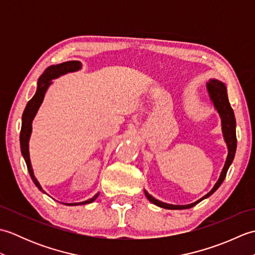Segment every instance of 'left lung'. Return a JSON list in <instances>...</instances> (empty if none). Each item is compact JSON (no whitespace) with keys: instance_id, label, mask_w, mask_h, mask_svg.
Returning a JSON list of instances; mask_svg holds the SVG:
<instances>
[{"instance_id":"obj_1","label":"left lung","mask_w":255,"mask_h":255,"mask_svg":"<svg viewBox=\"0 0 255 255\" xmlns=\"http://www.w3.org/2000/svg\"><path fill=\"white\" fill-rule=\"evenodd\" d=\"M207 90H208L210 99L214 103V106L216 107V110H217V112L219 113V115L221 117V125H223V132H224L225 141L227 143V147H228V156H227L226 163H225L223 171H221L219 180L217 181V183L215 184L213 189H211V191L207 195H205L204 197L198 199L197 202L189 204V205H171V204L162 203V202H160V200L155 199L154 197L151 196L148 192H144L145 196H147V198L150 200V202L153 203L156 206H159V207L165 208V209H187V208L194 207L195 205H197L199 202H202L203 199L209 197L211 194H214L216 191H217L219 186L221 185V183H223L225 180L230 164L232 163V161H234L235 154H236V149H237L236 118H235L234 110H232L230 106L228 95H227V89L223 82L213 79V80H209V82L207 83Z\"/></svg>"}]
</instances>
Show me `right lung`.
Masks as SVG:
<instances>
[{
    "instance_id": "1",
    "label": "right lung",
    "mask_w": 255,
    "mask_h": 255,
    "mask_svg": "<svg viewBox=\"0 0 255 255\" xmlns=\"http://www.w3.org/2000/svg\"><path fill=\"white\" fill-rule=\"evenodd\" d=\"M82 64H81L80 61H67L60 64H57V66H50L48 67L45 72L40 75L39 80H38V86H37V91L35 95L32 96V99L27 103V105L25 107V111L23 113V117H21V129H20V136H19V141H20V151L21 154H23L27 169H28L29 175L31 177L32 182L35 183V185L38 187L39 191L42 193L44 189L41 188L40 184L38 183L36 180V177L34 175V172H32V167L30 164V159H29V150H28V142H29V138H30V133H31V123L32 119L36 116L38 108L40 107L42 101H44V96L46 91L48 89V86L51 84V80L59 78L62 74H66L68 72H73V71H78L79 69H81ZM99 196V193L94 195L93 197L85 200V202H81V203H71V204H64L68 206H78V205H85V204H90ZM63 204V203H62Z\"/></svg>"
}]
</instances>
